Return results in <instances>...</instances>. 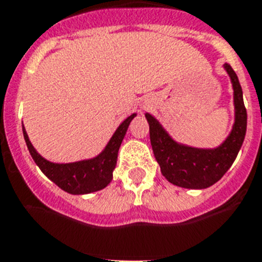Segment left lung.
<instances>
[{
    "instance_id": "obj_1",
    "label": "left lung",
    "mask_w": 262,
    "mask_h": 262,
    "mask_svg": "<svg viewBox=\"0 0 262 262\" xmlns=\"http://www.w3.org/2000/svg\"><path fill=\"white\" fill-rule=\"evenodd\" d=\"M233 90V125L231 132L216 147H196L182 144L171 137L162 124L150 113V142L161 172L170 183L183 188L203 190L220 181L235 162L247 132V109L237 75L229 64L223 66Z\"/></svg>"
}]
</instances>
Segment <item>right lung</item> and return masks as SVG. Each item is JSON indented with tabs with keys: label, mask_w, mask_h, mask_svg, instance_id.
Returning <instances> with one entry per match:
<instances>
[{
	"label": "right lung",
	"mask_w": 262,
	"mask_h": 262,
	"mask_svg": "<svg viewBox=\"0 0 262 262\" xmlns=\"http://www.w3.org/2000/svg\"><path fill=\"white\" fill-rule=\"evenodd\" d=\"M136 116L137 113H133L118 125V128L108 141V144L97 156L76 161V162H51L36 151L27 136L24 125H22V132H24L27 149L30 151L34 162L42 170L43 174L68 194L84 195L103 190L111 183L113 178V170L117 162L118 149L121 146L129 124Z\"/></svg>",
	"instance_id": "add662e5"
}]
</instances>
